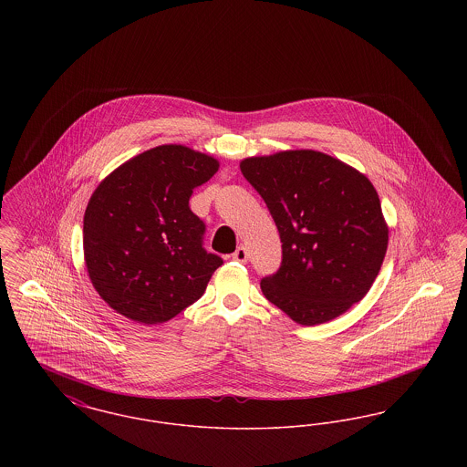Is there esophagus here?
I'll return each instance as SVG.
<instances>
[{
	"mask_svg": "<svg viewBox=\"0 0 467 467\" xmlns=\"http://www.w3.org/2000/svg\"><path fill=\"white\" fill-rule=\"evenodd\" d=\"M233 259L238 261V263H246V261H248V252H246V248H244V244L236 248V252L233 254Z\"/></svg>",
	"mask_w": 467,
	"mask_h": 467,
	"instance_id": "1",
	"label": "esophagus"
}]
</instances>
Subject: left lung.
<instances>
[{"label": "left lung", "instance_id": "obj_1", "mask_svg": "<svg viewBox=\"0 0 467 467\" xmlns=\"http://www.w3.org/2000/svg\"><path fill=\"white\" fill-rule=\"evenodd\" d=\"M240 168L282 240V266L261 280L267 301L301 326L350 310L371 289L389 244L369 178L310 149L246 157Z\"/></svg>", "mask_w": 467, "mask_h": 467}]
</instances>
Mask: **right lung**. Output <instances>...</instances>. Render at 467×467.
I'll return each mask as SVG.
<instances>
[{
  "label": "right lung",
  "mask_w": 467,
  "mask_h": 467,
  "mask_svg": "<svg viewBox=\"0 0 467 467\" xmlns=\"http://www.w3.org/2000/svg\"><path fill=\"white\" fill-rule=\"evenodd\" d=\"M217 171L215 157L170 143L101 180L84 215V259L110 308L154 326L200 299L223 259L202 248L204 223L189 198Z\"/></svg>",
  "instance_id": "add662e5"
}]
</instances>
